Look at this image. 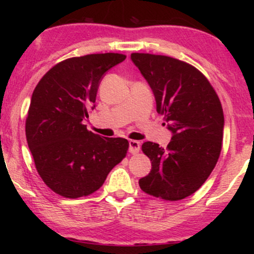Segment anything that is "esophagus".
<instances>
[{
  "label": "esophagus",
  "instance_id": "34e87169",
  "mask_svg": "<svg viewBox=\"0 0 254 254\" xmlns=\"http://www.w3.org/2000/svg\"><path fill=\"white\" fill-rule=\"evenodd\" d=\"M128 144H129V150L130 154H137L140 151V142L135 140H129L128 141Z\"/></svg>",
  "mask_w": 254,
  "mask_h": 254
}]
</instances>
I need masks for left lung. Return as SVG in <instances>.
I'll use <instances>...</instances> for the list:
<instances>
[{"label": "left lung", "mask_w": 254, "mask_h": 254, "mask_svg": "<svg viewBox=\"0 0 254 254\" xmlns=\"http://www.w3.org/2000/svg\"><path fill=\"white\" fill-rule=\"evenodd\" d=\"M148 82L157 113L172 137L165 149L144 142L151 170L138 180L143 192L161 199H185L206 182L220 157L224 116L208 79L186 62L165 55L131 53Z\"/></svg>", "instance_id": "8db88e82"}]
</instances>
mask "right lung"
Wrapping results in <instances>:
<instances>
[{
    "instance_id": "obj_1",
    "label": "right lung",
    "mask_w": 254,
    "mask_h": 254,
    "mask_svg": "<svg viewBox=\"0 0 254 254\" xmlns=\"http://www.w3.org/2000/svg\"><path fill=\"white\" fill-rule=\"evenodd\" d=\"M125 59L118 53L67 59L50 69L34 89L26 141L38 173L57 194L76 199L96 192L126 156V138L93 134L83 123L95 109L103 77Z\"/></svg>"
}]
</instances>
